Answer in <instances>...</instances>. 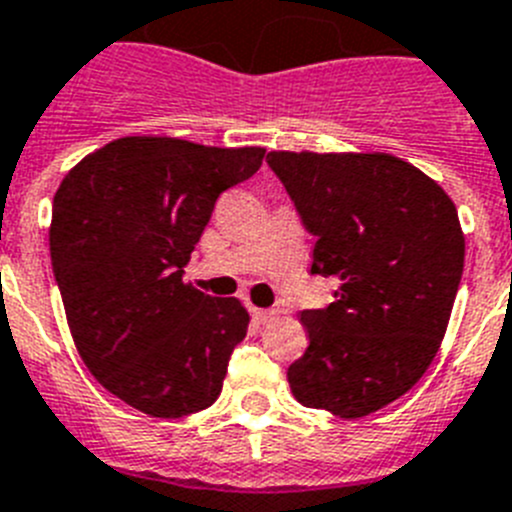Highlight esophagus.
Segmentation results:
<instances>
[{"label":"esophagus","mask_w":512,"mask_h":512,"mask_svg":"<svg viewBox=\"0 0 512 512\" xmlns=\"http://www.w3.org/2000/svg\"><path fill=\"white\" fill-rule=\"evenodd\" d=\"M250 314H252V322L255 324H265L273 319V311L270 309H257V306H250Z\"/></svg>","instance_id":"obj_1"}]
</instances>
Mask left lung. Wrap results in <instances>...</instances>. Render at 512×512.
Wrapping results in <instances>:
<instances>
[{"instance_id": "1", "label": "left lung", "mask_w": 512, "mask_h": 512, "mask_svg": "<svg viewBox=\"0 0 512 512\" xmlns=\"http://www.w3.org/2000/svg\"><path fill=\"white\" fill-rule=\"evenodd\" d=\"M306 231L311 273L335 299L304 309L309 348L288 368L293 397L363 417L422 379L441 348L464 273V234L438 182L391 154L270 151Z\"/></svg>"}]
</instances>
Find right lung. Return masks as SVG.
Listing matches in <instances>:
<instances>
[{
    "label": "right lung",
    "mask_w": 512,
    "mask_h": 512,
    "mask_svg": "<svg viewBox=\"0 0 512 512\" xmlns=\"http://www.w3.org/2000/svg\"><path fill=\"white\" fill-rule=\"evenodd\" d=\"M265 149L162 136L110 141L53 198L51 265L84 366L151 417L211 407L250 314L182 281L224 190L260 170Z\"/></svg>",
    "instance_id": "obj_1"
}]
</instances>
